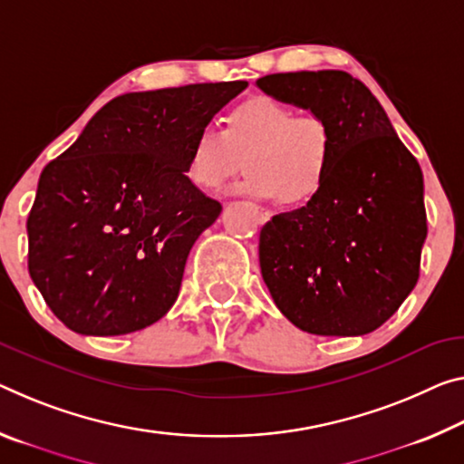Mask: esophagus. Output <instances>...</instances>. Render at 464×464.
Instances as JSON below:
<instances>
[{
	"mask_svg": "<svg viewBox=\"0 0 464 464\" xmlns=\"http://www.w3.org/2000/svg\"><path fill=\"white\" fill-rule=\"evenodd\" d=\"M256 212H258V220H260V225L268 223V220H270V212H268L266 208H260V206H258V208H256Z\"/></svg>",
	"mask_w": 464,
	"mask_h": 464,
	"instance_id": "obj_1",
	"label": "esophagus"
}]
</instances>
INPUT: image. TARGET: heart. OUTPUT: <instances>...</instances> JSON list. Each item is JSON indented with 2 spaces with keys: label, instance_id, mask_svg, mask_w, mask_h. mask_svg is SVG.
<instances>
[{
  "label": "heart",
  "instance_id": "b5f03b06",
  "mask_svg": "<svg viewBox=\"0 0 464 464\" xmlns=\"http://www.w3.org/2000/svg\"><path fill=\"white\" fill-rule=\"evenodd\" d=\"M244 157V192L291 204L310 200L328 175L333 130L320 113H295L286 102L258 94L231 109L225 131L210 123L198 128L189 140L188 178L202 189H218Z\"/></svg>",
  "mask_w": 464,
  "mask_h": 464
}]
</instances>
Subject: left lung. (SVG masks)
Segmentation results:
<instances>
[{"label": "left lung", "instance_id": "1", "mask_svg": "<svg viewBox=\"0 0 464 464\" xmlns=\"http://www.w3.org/2000/svg\"><path fill=\"white\" fill-rule=\"evenodd\" d=\"M256 84L326 117L333 130L322 188L262 227L264 283L305 333H372L417 285L428 237L421 167L370 88L347 72L270 73Z\"/></svg>", "mask_w": 464, "mask_h": 464}]
</instances>
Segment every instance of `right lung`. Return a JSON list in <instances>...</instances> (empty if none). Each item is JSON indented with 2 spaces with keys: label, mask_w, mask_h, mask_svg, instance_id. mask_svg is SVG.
<instances>
[{
  "label": "right lung",
  "mask_w": 464,
  "mask_h": 464,
  "mask_svg": "<svg viewBox=\"0 0 464 464\" xmlns=\"http://www.w3.org/2000/svg\"><path fill=\"white\" fill-rule=\"evenodd\" d=\"M246 86L121 94L43 169L28 272L73 333H136L171 310L189 249L223 210L186 175L189 140Z\"/></svg>",
  "instance_id": "1"
}]
</instances>
